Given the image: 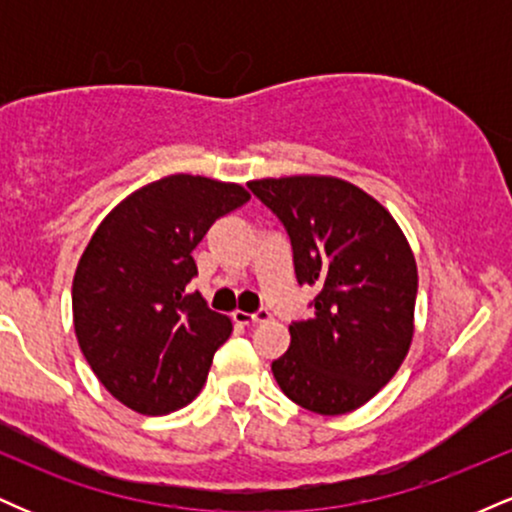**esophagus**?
I'll use <instances>...</instances> for the list:
<instances>
[{
    "label": "esophagus",
    "instance_id": "1",
    "mask_svg": "<svg viewBox=\"0 0 512 512\" xmlns=\"http://www.w3.org/2000/svg\"><path fill=\"white\" fill-rule=\"evenodd\" d=\"M272 313L267 308H260L257 313H233V320L240 322V325H260V322H267Z\"/></svg>",
    "mask_w": 512,
    "mask_h": 512
}]
</instances>
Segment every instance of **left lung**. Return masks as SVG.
Returning a JSON list of instances; mask_svg holds the SVG:
<instances>
[{"instance_id":"left-lung-1","label":"left lung","mask_w":512,"mask_h":512,"mask_svg":"<svg viewBox=\"0 0 512 512\" xmlns=\"http://www.w3.org/2000/svg\"><path fill=\"white\" fill-rule=\"evenodd\" d=\"M286 228L298 284L315 286L308 320L272 363L284 395L315 414H346L378 395L407 356L419 276L383 204L351 182L293 175L248 182Z\"/></svg>"}]
</instances>
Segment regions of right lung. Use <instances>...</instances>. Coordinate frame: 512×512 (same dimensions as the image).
<instances>
[{"label": "right lung", "mask_w": 512, "mask_h": 512, "mask_svg": "<svg viewBox=\"0 0 512 512\" xmlns=\"http://www.w3.org/2000/svg\"><path fill=\"white\" fill-rule=\"evenodd\" d=\"M250 195L233 182L168 175L105 216L74 274V330L88 366L139 414H170L199 395L231 320L199 293L192 250Z\"/></svg>", "instance_id": "right-lung-1"}]
</instances>
